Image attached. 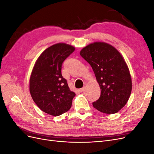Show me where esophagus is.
<instances>
[{"label": "esophagus", "instance_id": "34e87169", "mask_svg": "<svg viewBox=\"0 0 154 154\" xmlns=\"http://www.w3.org/2000/svg\"><path fill=\"white\" fill-rule=\"evenodd\" d=\"M85 89H86V87H83V88H80V91L81 92H84V91H85Z\"/></svg>", "mask_w": 154, "mask_h": 154}]
</instances>
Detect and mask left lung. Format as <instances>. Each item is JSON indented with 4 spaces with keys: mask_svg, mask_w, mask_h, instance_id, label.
I'll return each mask as SVG.
<instances>
[{
    "mask_svg": "<svg viewBox=\"0 0 154 154\" xmlns=\"http://www.w3.org/2000/svg\"><path fill=\"white\" fill-rule=\"evenodd\" d=\"M80 54L91 65L101 89L100 98L93 102V106L105 114L118 112L127 104L132 87L123 56L112 45L102 42L87 45Z\"/></svg>",
    "mask_w": 154,
    "mask_h": 154,
    "instance_id": "left-lung-1",
    "label": "left lung"
}]
</instances>
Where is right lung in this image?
I'll return each mask as SVG.
<instances>
[{
    "label": "right lung",
    "mask_w": 154,
    "mask_h": 154,
    "mask_svg": "<svg viewBox=\"0 0 154 154\" xmlns=\"http://www.w3.org/2000/svg\"><path fill=\"white\" fill-rule=\"evenodd\" d=\"M75 48L58 43L44 50L35 63L29 79V91L40 110L58 116L71 109L76 94L62 75V65Z\"/></svg>",
    "instance_id": "right-lung-1"
}]
</instances>
